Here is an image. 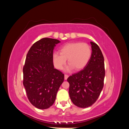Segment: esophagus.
I'll use <instances>...</instances> for the list:
<instances>
[{
	"label": "esophagus",
	"mask_w": 129,
	"mask_h": 129,
	"mask_svg": "<svg viewBox=\"0 0 129 129\" xmlns=\"http://www.w3.org/2000/svg\"><path fill=\"white\" fill-rule=\"evenodd\" d=\"M68 76H68V75H67V74H64V80H67V79H68Z\"/></svg>",
	"instance_id": "esophagus-1"
}]
</instances>
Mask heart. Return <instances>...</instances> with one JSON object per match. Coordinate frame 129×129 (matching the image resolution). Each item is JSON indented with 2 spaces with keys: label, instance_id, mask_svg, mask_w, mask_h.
<instances>
[{
  "label": "heart",
  "instance_id": "obj_1",
  "mask_svg": "<svg viewBox=\"0 0 129 129\" xmlns=\"http://www.w3.org/2000/svg\"><path fill=\"white\" fill-rule=\"evenodd\" d=\"M60 54L54 53L53 63L55 67L61 70L66 64L67 59L69 64L68 71L75 68L79 71L84 68L91 56V49L87 43L72 42L66 44L60 49Z\"/></svg>",
  "mask_w": 129,
  "mask_h": 129
}]
</instances>
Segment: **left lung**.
Segmentation results:
<instances>
[{"label": "left lung", "instance_id": "8db88e82", "mask_svg": "<svg viewBox=\"0 0 129 129\" xmlns=\"http://www.w3.org/2000/svg\"><path fill=\"white\" fill-rule=\"evenodd\" d=\"M92 53L83 69L70 76L69 94L72 102L80 108L91 106L98 99L104 85V60L99 46L90 42Z\"/></svg>", "mask_w": 129, "mask_h": 129}]
</instances>
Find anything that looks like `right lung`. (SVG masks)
Returning <instances> with one entry per match:
<instances>
[{
	"instance_id": "add662e5",
	"label": "right lung",
	"mask_w": 129,
	"mask_h": 129,
	"mask_svg": "<svg viewBox=\"0 0 129 129\" xmlns=\"http://www.w3.org/2000/svg\"><path fill=\"white\" fill-rule=\"evenodd\" d=\"M60 41L45 38L35 42L27 53L23 67V84L29 102L40 109H48L55 102L64 81V74L54 67V47Z\"/></svg>"
}]
</instances>
